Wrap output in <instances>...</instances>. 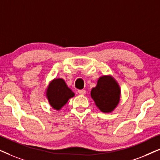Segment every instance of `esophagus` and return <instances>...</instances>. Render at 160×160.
Wrapping results in <instances>:
<instances>
[{
  "instance_id": "obj_1",
  "label": "esophagus",
  "mask_w": 160,
  "mask_h": 160,
  "mask_svg": "<svg viewBox=\"0 0 160 160\" xmlns=\"http://www.w3.org/2000/svg\"><path fill=\"white\" fill-rule=\"evenodd\" d=\"M78 92L80 95H85L86 94V90L85 89H79V90H78Z\"/></svg>"
}]
</instances>
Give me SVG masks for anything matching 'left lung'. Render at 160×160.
<instances>
[{
    "mask_svg": "<svg viewBox=\"0 0 160 160\" xmlns=\"http://www.w3.org/2000/svg\"><path fill=\"white\" fill-rule=\"evenodd\" d=\"M121 90L114 78L102 76L98 81L97 86L92 89L91 97L102 112L110 113L114 110L120 100Z\"/></svg>",
    "mask_w": 160,
    "mask_h": 160,
    "instance_id": "left-lung-1",
    "label": "left lung"
}]
</instances>
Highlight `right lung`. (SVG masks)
I'll use <instances>...</instances> for the list:
<instances>
[{"label":"right lung","mask_w":160,"mask_h":160,"mask_svg":"<svg viewBox=\"0 0 160 160\" xmlns=\"http://www.w3.org/2000/svg\"><path fill=\"white\" fill-rule=\"evenodd\" d=\"M75 95L74 92L65 84L62 78H54L49 83L47 89L48 101L51 106L55 110H60L64 106L70 98Z\"/></svg>","instance_id":"add662e5"}]
</instances>
